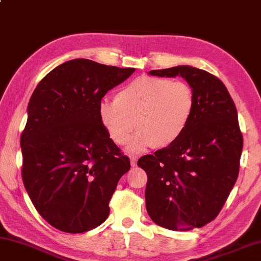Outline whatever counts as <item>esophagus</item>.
Here are the masks:
<instances>
[{"mask_svg":"<svg viewBox=\"0 0 261 261\" xmlns=\"http://www.w3.org/2000/svg\"><path fill=\"white\" fill-rule=\"evenodd\" d=\"M138 157L136 156H130V164H132V166H135L136 164H138Z\"/></svg>","mask_w":261,"mask_h":261,"instance_id":"esophagus-1","label":"esophagus"}]
</instances>
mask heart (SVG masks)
<instances>
[{
	"mask_svg": "<svg viewBox=\"0 0 261 261\" xmlns=\"http://www.w3.org/2000/svg\"><path fill=\"white\" fill-rule=\"evenodd\" d=\"M195 95L185 81L141 76L118 91L114 102L103 100L98 117L110 138L119 145L127 143L129 152L174 144L189 125Z\"/></svg>",
	"mask_w": 261,
	"mask_h": 261,
	"instance_id": "b5f03b06",
	"label": "heart"
}]
</instances>
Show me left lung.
Returning a JSON list of instances; mask_svg holds the SVG:
<instances>
[{"instance_id":"obj_1","label":"left lung","mask_w":261,"mask_h":261,"mask_svg":"<svg viewBox=\"0 0 261 261\" xmlns=\"http://www.w3.org/2000/svg\"><path fill=\"white\" fill-rule=\"evenodd\" d=\"M149 74L184 77L194 91L195 108L174 144L139 159L148 175V214L171 230L200 228L218 216L239 175L243 136L234 100L220 79L193 66Z\"/></svg>"}]
</instances>
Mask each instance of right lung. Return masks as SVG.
<instances>
[{"label": "right lung", "instance_id": "right-lung-1", "mask_svg": "<svg viewBox=\"0 0 261 261\" xmlns=\"http://www.w3.org/2000/svg\"><path fill=\"white\" fill-rule=\"evenodd\" d=\"M135 68L77 58L36 86L20 138L22 181L40 216L76 234L107 220L109 202L130 162L98 117L100 100Z\"/></svg>", "mask_w": 261, "mask_h": 261}]
</instances>
